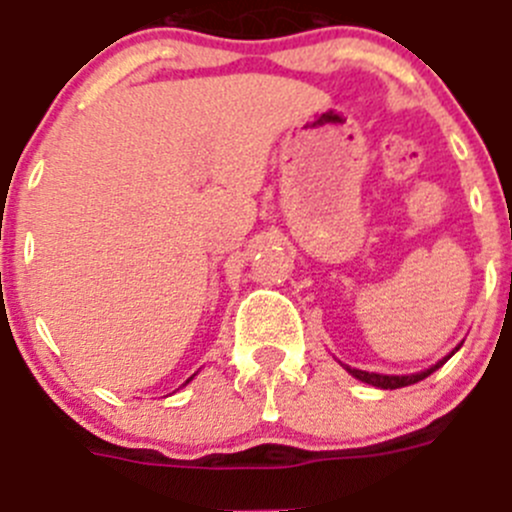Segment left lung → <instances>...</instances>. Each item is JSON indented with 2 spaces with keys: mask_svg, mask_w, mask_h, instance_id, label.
<instances>
[{
  "mask_svg": "<svg viewBox=\"0 0 512 512\" xmlns=\"http://www.w3.org/2000/svg\"><path fill=\"white\" fill-rule=\"evenodd\" d=\"M459 347H462V344H459ZM457 349H454V352H457ZM454 352H451V354H454ZM451 354H446V357L441 359V362H436L434 367H428V370H423V372H416V375H377V372L354 370V367H347V372H349V375L357 377V380L367 382V385H375V388H382V390H395V388H405V385H413V382H421L423 377H428L431 372L439 370V367L444 365Z\"/></svg>",
  "mask_w": 512,
  "mask_h": 512,
  "instance_id": "left-lung-1",
  "label": "left lung"
}]
</instances>
